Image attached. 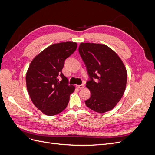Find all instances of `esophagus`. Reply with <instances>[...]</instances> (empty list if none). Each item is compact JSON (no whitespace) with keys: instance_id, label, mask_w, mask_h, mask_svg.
<instances>
[{"instance_id":"1","label":"esophagus","mask_w":155,"mask_h":155,"mask_svg":"<svg viewBox=\"0 0 155 155\" xmlns=\"http://www.w3.org/2000/svg\"><path fill=\"white\" fill-rule=\"evenodd\" d=\"M76 87H77V88H78L79 89H81V88H83L84 87H85V85H84V84H82V85H77Z\"/></svg>"}]
</instances>
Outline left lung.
Wrapping results in <instances>:
<instances>
[{
  "mask_svg": "<svg viewBox=\"0 0 155 155\" xmlns=\"http://www.w3.org/2000/svg\"><path fill=\"white\" fill-rule=\"evenodd\" d=\"M78 50L90 78L86 87L91 95L85 105L99 113L112 110L125 90L127 74L124 63L105 45L81 43Z\"/></svg>",
  "mask_w": 155,
  "mask_h": 155,
  "instance_id": "8db88e82",
  "label": "left lung"
}]
</instances>
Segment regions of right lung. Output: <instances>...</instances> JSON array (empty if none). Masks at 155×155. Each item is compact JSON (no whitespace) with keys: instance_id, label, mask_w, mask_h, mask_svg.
Listing matches in <instances>:
<instances>
[{"instance_id":"right-lung-1","label":"right lung","mask_w":155,"mask_h":155,"mask_svg":"<svg viewBox=\"0 0 155 155\" xmlns=\"http://www.w3.org/2000/svg\"><path fill=\"white\" fill-rule=\"evenodd\" d=\"M77 46L70 41L51 45L31 61L28 69V92L33 104L46 115H56L66 109L75 90L74 86L68 85L62 69Z\"/></svg>"}]
</instances>
